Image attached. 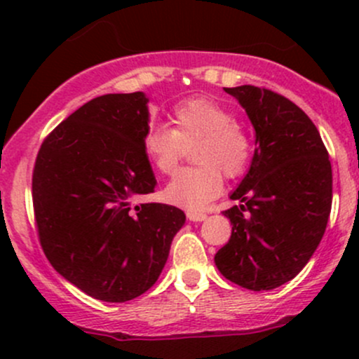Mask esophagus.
<instances>
[{
  "instance_id": "1",
  "label": "esophagus",
  "mask_w": 359,
  "mask_h": 359,
  "mask_svg": "<svg viewBox=\"0 0 359 359\" xmlns=\"http://www.w3.org/2000/svg\"><path fill=\"white\" fill-rule=\"evenodd\" d=\"M187 217H189V221H194V222H201V221L208 219V214H204V212H194V211H189V212H187Z\"/></svg>"
}]
</instances>
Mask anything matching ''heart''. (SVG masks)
<instances>
[{
  "instance_id": "1",
  "label": "heart",
  "mask_w": 359,
  "mask_h": 359,
  "mask_svg": "<svg viewBox=\"0 0 359 359\" xmlns=\"http://www.w3.org/2000/svg\"><path fill=\"white\" fill-rule=\"evenodd\" d=\"M174 128L151 125L143 135V150L160 174H174L185 147L194 145L197 167L184 168L167 184L163 196L170 204L201 211L222 189V171L234 179L250 165V135L234 114L219 102L196 97L172 109Z\"/></svg>"
}]
</instances>
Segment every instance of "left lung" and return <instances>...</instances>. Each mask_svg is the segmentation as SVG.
<instances>
[{"instance_id": "left-lung-1", "label": "left lung", "mask_w": 359, "mask_h": 359, "mask_svg": "<svg viewBox=\"0 0 359 359\" xmlns=\"http://www.w3.org/2000/svg\"><path fill=\"white\" fill-rule=\"evenodd\" d=\"M257 133L248 174L224 211L233 224L217 270L236 285L271 290L299 273L323 240L332 204L329 154L311 118L287 97L255 86L224 88Z\"/></svg>"}]
</instances>
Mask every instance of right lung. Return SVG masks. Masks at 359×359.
<instances>
[{
  "mask_svg": "<svg viewBox=\"0 0 359 359\" xmlns=\"http://www.w3.org/2000/svg\"><path fill=\"white\" fill-rule=\"evenodd\" d=\"M143 93L104 94L65 118L36 155L32 197L45 257L65 280L104 302L156 282L185 214L133 201L155 191L143 150Z\"/></svg>",
  "mask_w": 359,
  "mask_h": 359,
  "instance_id": "1",
  "label": "right lung"
}]
</instances>
